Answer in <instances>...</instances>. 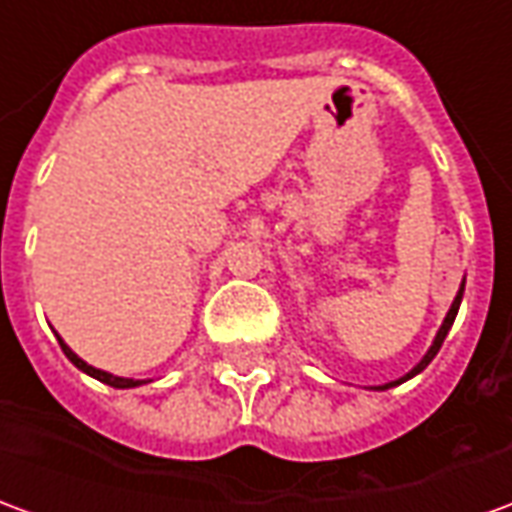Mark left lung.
I'll return each instance as SVG.
<instances>
[{
    "mask_svg": "<svg viewBox=\"0 0 512 512\" xmlns=\"http://www.w3.org/2000/svg\"><path fill=\"white\" fill-rule=\"evenodd\" d=\"M463 291H466V280L460 282V291H457L455 302H452V307H449V313H446V318H443L441 330L435 332V341H432V346H430V349H427V355L421 357V360H418L416 366H413V368H410V371H407L405 377H399V380H393V382H385V385H377V388H374V391H388V388H396V385H402V382L413 380V377H416V374H421V371H424V368L430 366V363H432V357L438 355V349H441L443 338H446V335H449V330H452V324H455L457 310H460V302H463Z\"/></svg>",
    "mask_w": 512,
    "mask_h": 512,
    "instance_id": "8db88e82",
    "label": "left lung"
}]
</instances>
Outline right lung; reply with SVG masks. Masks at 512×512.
Segmentation results:
<instances>
[{"instance_id": "1", "label": "right lung", "mask_w": 512, "mask_h": 512, "mask_svg": "<svg viewBox=\"0 0 512 512\" xmlns=\"http://www.w3.org/2000/svg\"><path fill=\"white\" fill-rule=\"evenodd\" d=\"M55 335H57V332H55ZM57 343H60L63 355L69 357L74 366L80 368V371H85L88 377H94V380L110 385V388H138V385H146V382H152V380H132V377H116V374H110V371H102V368L88 366V363H85V360H82V357L77 355V352H71V346L66 341H63L60 335H57Z\"/></svg>"}]
</instances>
